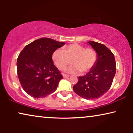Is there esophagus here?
Segmentation results:
<instances>
[{"label": "esophagus", "mask_w": 133, "mask_h": 133, "mask_svg": "<svg viewBox=\"0 0 133 133\" xmlns=\"http://www.w3.org/2000/svg\"><path fill=\"white\" fill-rule=\"evenodd\" d=\"M63 77L64 78H67L69 77V75H67V74H63Z\"/></svg>", "instance_id": "esophagus-1"}]
</instances>
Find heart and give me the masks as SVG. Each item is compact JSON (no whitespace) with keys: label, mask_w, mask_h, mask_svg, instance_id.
Returning <instances> with one entry per match:
<instances>
[{"label":"heart","mask_w":133,"mask_h":133,"mask_svg":"<svg viewBox=\"0 0 133 133\" xmlns=\"http://www.w3.org/2000/svg\"><path fill=\"white\" fill-rule=\"evenodd\" d=\"M52 59L56 66L63 70L71 63L72 66L66 70L70 73H82L90 71L97 61V53L93 48H87L83 45L72 43L58 49L53 52Z\"/></svg>","instance_id":"1"}]
</instances>
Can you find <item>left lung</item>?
Segmentation results:
<instances>
[{
    "instance_id": "1",
    "label": "left lung",
    "mask_w": 133,
    "mask_h": 133,
    "mask_svg": "<svg viewBox=\"0 0 133 133\" xmlns=\"http://www.w3.org/2000/svg\"><path fill=\"white\" fill-rule=\"evenodd\" d=\"M88 43L97 53V61L93 68L83 76H79L73 86L77 95L86 99L101 97L110 90L116 71L114 54L102 43L93 41Z\"/></svg>"
}]
</instances>
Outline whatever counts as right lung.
<instances>
[{"label":"right lung","instance_id":"1","mask_svg":"<svg viewBox=\"0 0 133 133\" xmlns=\"http://www.w3.org/2000/svg\"><path fill=\"white\" fill-rule=\"evenodd\" d=\"M65 44L43 37L27 45L17 60V75L23 90L34 98L53 93L63 78L52 60L53 52Z\"/></svg>","mask_w":133,"mask_h":133}]
</instances>
